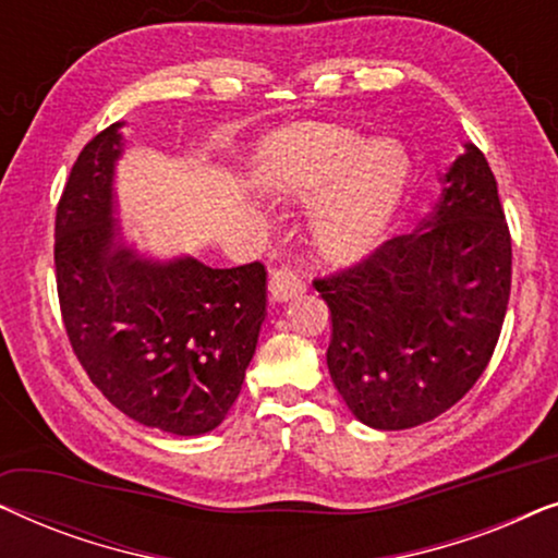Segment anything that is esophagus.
I'll return each mask as SVG.
<instances>
[{
    "mask_svg": "<svg viewBox=\"0 0 558 558\" xmlns=\"http://www.w3.org/2000/svg\"><path fill=\"white\" fill-rule=\"evenodd\" d=\"M304 292V281L289 269H277L269 279V294L274 302H289Z\"/></svg>",
    "mask_w": 558,
    "mask_h": 558,
    "instance_id": "esophagus-1",
    "label": "esophagus"
}]
</instances>
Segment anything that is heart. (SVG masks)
I'll return each mask as SVG.
<instances>
[{
    "label": "heart",
    "instance_id": "obj_1",
    "mask_svg": "<svg viewBox=\"0 0 558 558\" xmlns=\"http://www.w3.org/2000/svg\"><path fill=\"white\" fill-rule=\"evenodd\" d=\"M254 180L271 201L307 205L312 246L330 264H355L384 241L411 180L393 140L363 144L353 129L302 121L266 136Z\"/></svg>",
    "mask_w": 558,
    "mask_h": 558
}]
</instances>
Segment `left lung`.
Instances as JSON below:
<instances>
[{"instance_id":"left-lung-1","label":"left lung","mask_w":558,"mask_h":558,"mask_svg":"<svg viewBox=\"0 0 558 558\" xmlns=\"http://www.w3.org/2000/svg\"><path fill=\"white\" fill-rule=\"evenodd\" d=\"M510 266L498 182L464 144L414 233L315 281L332 319L327 368L355 418L393 432L452 409L498 345Z\"/></svg>"}]
</instances>
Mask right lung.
<instances>
[{
    "label": "right lung",
    "mask_w": 558,
    "mask_h": 558,
    "mask_svg": "<svg viewBox=\"0 0 558 558\" xmlns=\"http://www.w3.org/2000/svg\"><path fill=\"white\" fill-rule=\"evenodd\" d=\"M121 121L81 149L56 213L63 325L90 384L129 418L178 437L223 422L266 317L264 264L151 262L121 243Z\"/></svg>",
    "instance_id": "1"
}]
</instances>
